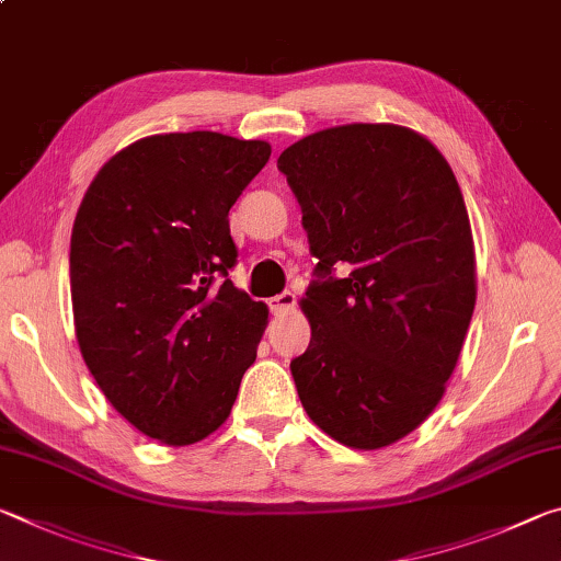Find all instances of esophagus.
I'll return each instance as SVG.
<instances>
[{
	"instance_id": "obj_1",
	"label": "esophagus",
	"mask_w": 561,
	"mask_h": 561,
	"mask_svg": "<svg viewBox=\"0 0 561 561\" xmlns=\"http://www.w3.org/2000/svg\"><path fill=\"white\" fill-rule=\"evenodd\" d=\"M294 307H297V294L294 291H282L277 297L270 299V309L274 314H287Z\"/></svg>"
}]
</instances>
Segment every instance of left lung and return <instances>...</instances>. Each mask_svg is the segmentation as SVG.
<instances>
[{"label": "left lung", "instance_id": "1", "mask_svg": "<svg viewBox=\"0 0 561 561\" xmlns=\"http://www.w3.org/2000/svg\"><path fill=\"white\" fill-rule=\"evenodd\" d=\"M277 168L319 260L301 299L311 341L289 366L299 401L346 448H386L440 403L472 319L460 185L428 138L393 123L311 133Z\"/></svg>", "mask_w": 561, "mask_h": 561}]
</instances>
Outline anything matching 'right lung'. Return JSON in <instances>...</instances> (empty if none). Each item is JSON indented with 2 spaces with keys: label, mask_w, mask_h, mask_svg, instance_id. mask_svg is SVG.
Instances as JSON below:
<instances>
[{
  "label": "right lung",
  "mask_w": 561,
  "mask_h": 561,
  "mask_svg": "<svg viewBox=\"0 0 561 561\" xmlns=\"http://www.w3.org/2000/svg\"><path fill=\"white\" fill-rule=\"evenodd\" d=\"M270 156L264 140L213 130L140 138L99 170L76 213L81 356L111 405L163 445L220 428L257 358L270 309L227 279V213Z\"/></svg>",
  "instance_id": "obj_1"
}]
</instances>
